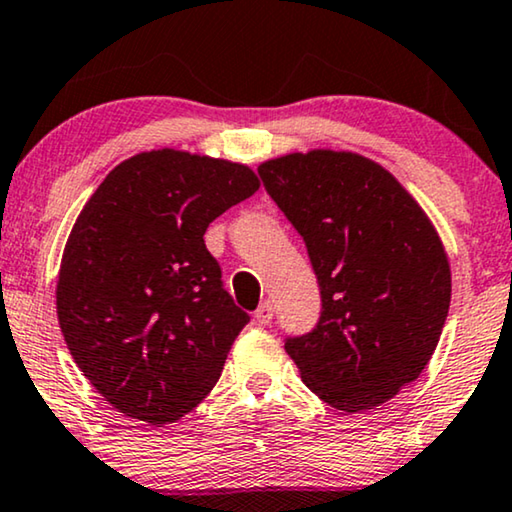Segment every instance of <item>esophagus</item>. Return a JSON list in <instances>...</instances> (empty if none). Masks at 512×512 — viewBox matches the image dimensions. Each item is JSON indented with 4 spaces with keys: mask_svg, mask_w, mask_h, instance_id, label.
<instances>
[{
    "mask_svg": "<svg viewBox=\"0 0 512 512\" xmlns=\"http://www.w3.org/2000/svg\"><path fill=\"white\" fill-rule=\"evenodd\" d=\"M254 317H256V321L261 326H268L270 324L272 317H275V307H272L270 300H263V303L258 305V310L254 312Z\"/></svg>",
    "mask_w": 512,
    "mask_h": 512,
    "instance_id": "34e87169",
    "label": "esophagus"
}]
</instances>
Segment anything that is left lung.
<instances>
[{
	"label": "left lung",
	"mask_w": 512,
	"mask_h": 512,
	"mask_svg": "<svg viewBox=\"0 0 512 512\" xmlns=\"http://www.w3.org/2000/svg\"><path fill=\"white\" fill-rule=\"evenodd\" d=\"M258 172L321 289L319 324L284 349L331 408L387 403L422 375L450 310V261L431 219L394 174L352 151L286 153Z\"/></svg>",
	"instance_id": "left-lung-1"
}]
</instances>
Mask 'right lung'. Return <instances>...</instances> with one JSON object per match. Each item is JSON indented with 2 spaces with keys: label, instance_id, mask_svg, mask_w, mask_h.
I'll return each instance as SVG.
<instances>
[{
  "label": "right lung",
  "instance_id": "add662e5",
  "mask_svg": "<svg viewBox=\"0 0 512 512\" xmlns=\"http://www.w3.org/2000/svg\"><path fill=\"white\" fill-rule=\"evenodd\" d=\"M258 186L242 163L158 149L116 165L81 209L55 305L76 366L118 412L170 424L214 389L249 314L202 235Z\"/></svg>",
  "mask_w": 512,
  "mask_h": 512
}]
</instances>
